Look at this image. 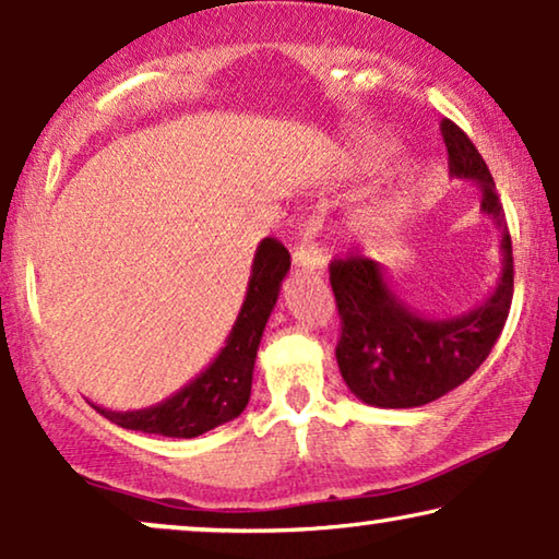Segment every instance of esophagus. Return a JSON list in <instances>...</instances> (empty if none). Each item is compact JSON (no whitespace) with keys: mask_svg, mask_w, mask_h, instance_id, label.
Segmentation results:
<instances>
[{"mask_svg":"<svg viewBox=\"0 0 559 559\" xmlns=\"http://www.w3.org/2000/svg\"><path fill=\"white\" fill-rule=\"evenodd\" d=\"M321 223L317 217H306L298 223V246L294 250V263L301 271H311V273H324L326 269V255L324 250L317 246V235H319Z\"/></svg>","mask_w":559,"mask_h":559,"instance_id":"34e87169","label":"esophagus"}]
</instances>
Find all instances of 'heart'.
<instances>
[{"instance_id": "heart-1", "label": "heart", "mask_w": 559, "mask_h": 559, "mask_svg": "<svg viewBox=\"0 0 559 559\" xmlns=\"http://www.w3.org/2000/svg\"><path fill=\"white\" fill-rule=\"evenodd\" d=\"M390 156L392 146L388 141H369V144L357 148L355 164L361 171H374L380 169ZM415 207H418V185H415L411 177H403L397 185H392L388 192L369 202L365 210H359L355 227L365 240L382 242L403 230L407 219L413 217Z\"/></svg>"}]
</instances>
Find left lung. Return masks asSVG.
<instances>
[{
	"label": "left lung",
	"instance_id": "1",
	"mask_svg": "<svg viewBox=\"0 0 559 559\" xmlns=\"http://www.w3.org/2000/svg\"><path fill=\"white\" fill-rule=\"evenodd\" d=\"M440 133L451 177L481 190V212L501 233V273L474 309L436 317L407 304L382 263L357 255L332 263L329 278L342 317L336 361L352 395L374 407H420L459 388L489 357L512 309V238L497 185L459 126L443 119Z\"/></svg>",
	"mask_w": 559,
	"mask_h": 559
}]
</instances>
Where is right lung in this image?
<instances>
[{
  "label": "right lung",
  "instance_id": "obj_1",
  "mask_svg": "<svg viewBox=\"0 0 559 559\" xmlns=\"http://www.w3.org/2000/svg\"><path fill=\"white\" fill-rule=\"evenodd\" d=\"M288 269V250L278 240L263 238L255 250L253 265H250L246 301L240 306L233 332L227 334L225 347L217 352L207 369H202L175 395L152 407H144V411L93 407L126 430H141V433L167 438H194L238 418L250 400L258 347H261L263 329L278 301L281 283L286 278Z\"/></svg>",
  "mask_w": 559,
  "mask_h": 559
}]
</instances>
